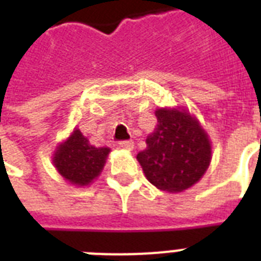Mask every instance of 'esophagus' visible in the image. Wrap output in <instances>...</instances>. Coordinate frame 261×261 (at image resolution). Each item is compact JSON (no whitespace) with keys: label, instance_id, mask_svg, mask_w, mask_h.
<instances>
[{"label":"esophagus","instance_id":"1","mask_svg":"<svg viewBox=\"0 0 261 261\" xmlns=\"http://www.w3.org/2000/svg\"><path fill=\"white\" fill-rule=\"evenodd\" d=\"M119 146L124 149V150H133L134 149V142L133 141H122V142H119Z\"/></svg>","mask_w":261,"mask_h":261}]
</instances>
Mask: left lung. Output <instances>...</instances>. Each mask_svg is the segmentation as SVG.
Listing matches in <instances>:
<instances>
[{"mask_svg": "<svg viewBox=\"0 0 261 261\" xmlns=\"http://www.w3.org/2000/svg\"><path fill=\"white\" fill-rule=\"evenodd\" d=\"M155 118L157 126L137 160L153 186L181 192L206 173L211 161L210 139L198 119L182 108H159Z\"/></svg>", "mask_w": 261, "mask_h": 261, "instance_id": "8db88e82", "label": "left lung"}]
</instances>
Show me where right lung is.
<instances>
[{"mask_svg":"<svg viewBox=\"0 0 261 261\" xmlns=\"http://www.w3.org/2000/svg\"><path fill=\"white\" fill-rule=\"evenodd\" d=\"M110 151L108 147L92 146L83 133L75 128L65 142L57 146L53 163L66 181L83 187L101 173Z\"/></svg>","mask_w":261,"mask_h":261,"instance_id":"obj_1","label":"right lung"}]
</instances>
